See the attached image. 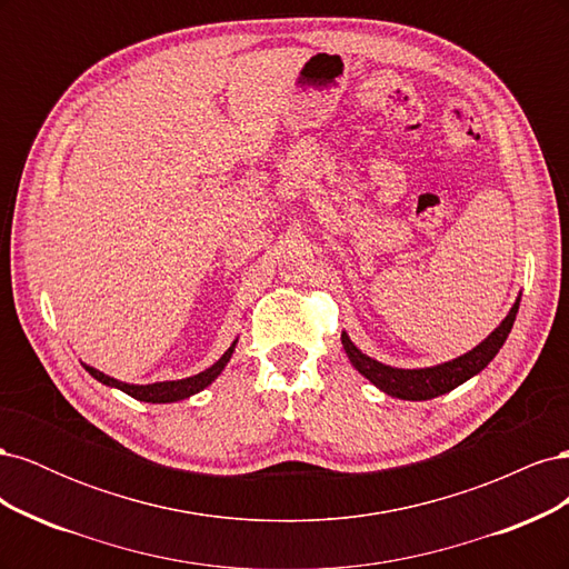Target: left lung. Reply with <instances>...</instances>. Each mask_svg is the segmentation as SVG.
Instances as JSON below:
<instances>
[{"mask_svg":"<svg viewBox=\"0 0 569 569\" xmlns=\"http://www.w3.org/2000/svg\"><path fill=\"white\" fill-rule=\"evenodd\" d=\"M520 308V297L515 299L512 308L508 311V316L501 320V325L481 341L477 347L468 353H462L453 360H446V363L432 366V368H391L380 363L370 356H366L360 351L356 343L349 339L347 332H341V343L343 351H347L351 366L370 380L377 389L393 396V399H403V401H427V399H437L441 393H449L456 387H460L462 382H468L470 377L479 375L485 370L493 356L501 351V347L506 343L515 316H518Z\"/></svg>","mask_w":569,"mask_h":569,"instance_id":"8db88e82","label":"left lung"}]
</instances>
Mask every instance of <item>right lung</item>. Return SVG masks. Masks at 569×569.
<instances>
[{
  "label": "right lung",
  "mask_w": 569,
  "mask_h": 569,
  "mask_svg": "<svg viewBox=\"0 0 569 569\" xmlns=\"http://www.w3.org/2000/svg\"><path fill=\"white\" fill-rule=\"evenodd\" d=\"M234 347H237V339L230 343V349L222 353L211 368L201 370L199 375L184 377V380H168V382H153V385H128V382L113 380V377L99 372L97 368H90V366H84V363L82 366H84V370H88L94 377L97 382L126 391L128 396H132V399H137V401H144V403H176V401L189 399V396H194V393H199V391H203L206 387H209L211 382H216L218 375L226 370V366L230 363V358L234 353Z\"/></svg>",
  "instance_id": "obj_1"
}]
</instances>
